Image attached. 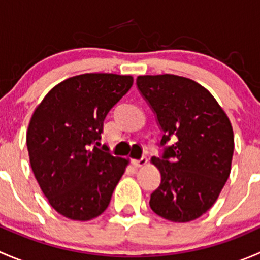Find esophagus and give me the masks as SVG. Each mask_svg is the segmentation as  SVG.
Here are the masks:
<instances>
[{"mask_svg": "<svg viewBox=\"0 0 260 260\" xmlns=\"http://www.w3.org/2000/svg\"><path fill=\"white\" fill-rule=\"evenodd\" d=\"M146 164H147L146 157H142V158H140V159H132V165L135 167H142V166H145Z\"/></svg>", "mask_w": 260, "mask_h": 260, "instance_id": "1", "label": "esophagus"}]
</instances>
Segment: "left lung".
<instances>
[{
	"instance_id": "left-lung-1",
	"label": "left lung",
	"mask_w": 260,
	"mask_h": 260,
	"mask_svg": "<svg viewBox=\"0 0 260 260\" xmlns=\"http://www.w3.org/2000/svg\"><path fill=\"white\" fill-rule=\"evenodd\" d=\"M137 86L162 131V157L151 162L161 183L149 206L164 219L187 222L205 214L219 198L232 170L234 133L224 109L203 85L172 74L141 75Z\"/></svg>"
}]
</instances>
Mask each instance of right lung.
Instances as JSON below:
<instances>
[{
    "instance_id": "add662e5",
    "label": "right lung",
    "mask_w": 260,
    "mask_h": 260,
    "mask_svg": "<svg viewBox=\"0 0 260 260\" xmlns=\"http://www.w3.org/2000/svg\"><path fill=\"white\" fill-rule=\"evenodd\" d=\"M132 84L131 75H75L55 85L34 111L26 135L31 169L62 216L88 221L108 208L129 159L96 145L107 114Z\"/></svg>"
}]
</instances>
